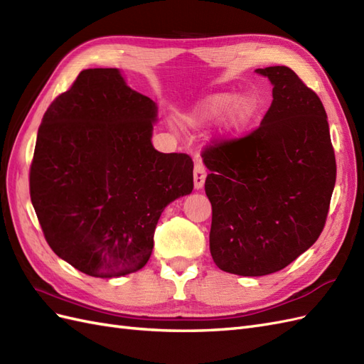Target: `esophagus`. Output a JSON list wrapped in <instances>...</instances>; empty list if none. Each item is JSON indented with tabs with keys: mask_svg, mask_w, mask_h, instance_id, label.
<instances>
[{
	"mask_svg": "<svg viewBox=\"0 0 364 364\" xmlns=\"http://www.w3.org/2000/svg\"><path fill=\"white\" fill-rule=\"evenodd\" d=\"M205 168L201 161H196L195 163V168H193V184H195V189H201L204 186L205 181Z\"/></svg>",
	"mask_w": 364,
	"mask_h": 364,
	"instance_id": "1",
	"label": "esophagus"
}]
</instances>
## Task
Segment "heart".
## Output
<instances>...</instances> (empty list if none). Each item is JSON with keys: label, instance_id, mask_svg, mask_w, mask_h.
<instances>
[{"label": "heart", "instance_id": "heart-1", "mask_svg": "<svg viewBox=\"0 0 364 364\" xmlns=\"http://www.w3.org/2000/svg\"><path fill=\"white\" fill-rule=\"evenodd\" d=\"M236 100V96L232 92H223V95H212L200 102L189 114L188 123L195 128L210 127L215 122L220 120L224 114L232 108ZM256 112V102L252 97H244L237 100L230 112V127L232 131H241L247 127Z\"/></svg>", "mask_w": 364, "mask_h": 364}]
</instances>
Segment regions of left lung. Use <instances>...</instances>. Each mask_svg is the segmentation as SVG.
Listing matches in <instances>:
<instances>
[{
    "label": "left lung",
    "instance_id": "left-lung-1",
    "mask_svg": "<svg viewBox=\"0 0 364 364\" xmlns=\"http://www.w3.org/2000/svg\"><path fill=\"white\" fill-rule=\"evenodd\" d=\"M273 84L261 124L215 140L201 157L210 173V253L223 272L265 276L291 264L323 230L336 184L326 111L285 65L257 68Z\"/></svg>",
    "mask_w": 364,
    "mask_h": 364
}]
</instances>
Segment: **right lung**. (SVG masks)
I'll return each mask as SVG.
<instances>
[{
	"label": "right lung",
	"mask_w": 364,
	"mask_h": 364,
	"mask_svg": "<svg viewBox=\"0 0 364 364\" xmlns=\"http://www.w3.org/2000/svg\"><path fill=\"white\" fill-rule=\"evenodd\" d=\"M155 103L117 68H88L50 103L30 166V198L46 241L92 277L146 265L164 207L193 189L188 154L151 137Z\"/></svg>",
	"instance_id": "obj_1"
}]
</instances>
